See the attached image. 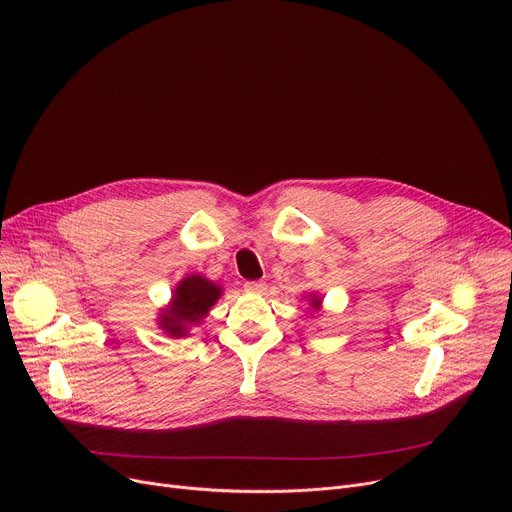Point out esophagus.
Instances as JSON below:
<instances>
[{
	"label": "esophagus",
	"mask_w": 512,
	"mask_h": 512,
	"mask_svg": "<svg viewBox=\"0 0 512 512\" xmlns=\"http://www.w3.org/2000/svg\"><path fill=\"white\" fill-rule=\"evenodd\" d=\"M245 290L247 292H253V294H263L265 292V282H247L245 284Z\"/></svg>",
	"instance_id": "1"
}]
</instances>
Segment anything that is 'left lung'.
<instances>
[{
  "mask_svg": "<svg viewBox=\"0 0 512 512\" xmlns=\"http://www.w3.org/2000/svg\"><path fill=\"white\" fill-rule=\"evenodd\" d=\"M303 299H307L309 311H319L321 303H324V299H321V294H317V292H309L307 297H303Z\"/></svg>",
  "mask_w": 512,
  "mask_h": 512,
  "instance_id": "1",
  "label": "left lung"
}]
</instances>
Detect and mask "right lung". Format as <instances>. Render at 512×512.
<instances>
[{
    "label": "right lung",
    "mask_w": 512,
    "mask_h": 512,
    "mask_svg": "<svg viewBox=\"0 0 512 512\" xmlns=\"http://www.w3.org/2000/svg\"><path fill=\"white\" fill-rule=\"evenodd\" d=\"M224 288L201 274L184 276L166 307L159 309L157 326L170 338H184L209 315L211 307L220 301Z\"/></svg>",
    "instance_id": "1"
}]
</instances>
